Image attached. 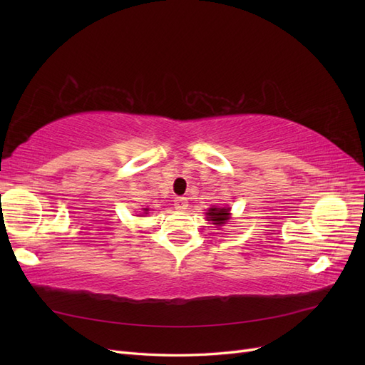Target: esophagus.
Segmentation results:
<instances>
[{
	"label": "esophagus",
	"instance_id": "esophagus-1",
	"mask_svg": "<svg viewBox=\"0 0 365 365\" xmlns=\"http://www.w3.org/2000/svg\"><path fill=\"white\" fill-rule=\"evenodd\" d=\"M175 204V208L176 210H185L187 207H189V201H187V197H184V196H178V197H175V201H173Z\"/></svg>",
	"mask_w": 365,
	"mask_h": 365
}]
</instances>
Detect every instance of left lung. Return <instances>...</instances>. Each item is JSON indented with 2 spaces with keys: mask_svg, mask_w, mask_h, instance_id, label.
<instances>
[{
  "mask_svg": "<svg viewBox=\"0 0 365 365\" xmlns=\"http://www.w3.org/2000/svg\"><path fill=\"white\" fill-rule=\"evenodd\" d=\"M205 215H207V220H210L212 224L220 227V225H224L227 220L230 219V208L212 207V208H208V212Z\"/></svg>",
  "mask_w": 365,
  "mask_h": 365,
  "instance_id": "8db88e82",
  "label": "left lung"
}]
</instances>
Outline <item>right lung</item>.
<instances>
[{
  "instance_id": "obj_1",
  "label": "right lung",
  "mask_w": 365,
  "mask_h": 365,
  "mask_svg": "<svg viewBox=\"0 0 365 365\" xmlns=\"http://www.w3.org/2000/svg\"><path fill=\"white\" fill-rule=\"evenodd\" d=\"M149 213V208H143V213L141 215H148Z\"/></svg>"
}]
</instances>
